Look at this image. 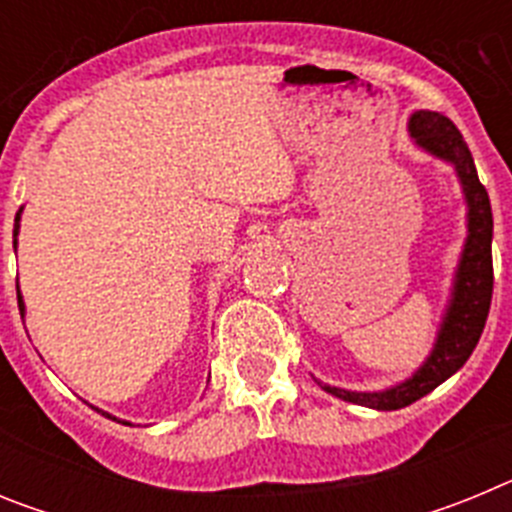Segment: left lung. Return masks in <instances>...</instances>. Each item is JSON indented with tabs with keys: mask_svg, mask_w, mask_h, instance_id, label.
Masks as SVG:
<instances>
[{
	"mask_svg": "<svg viewBox=\"0 0 512 512\" xmlns=\"http://www.w3.org/2000/svg\"><path fill=\"white\" fill-rule=\"evenodd\" d=\"M408 133L420 151L454 166L461 194L467 202V238H464V248H461L459 264H456L449 305L443 310L436 341H433L431 354L418 366V372L392 384L387 390L374 392L343 390V387L318 382L325 392L338 400L372 410L408 408L467 364L482 330H485L492 302V282H495L492 279V207L487 189L479 184L472 151L467 148L454 122L431 110L413 112Z\"/></svg>",
	"mask_w": 512,
	"mask_h": 512,
	"instance_id": "1",
	"label": "left lung"
}]
</instances>
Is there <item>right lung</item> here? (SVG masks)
<instances>
[{
	"mask_svg": "<svg viewBox=\"0 0 512 512\" xmlns=\"http://www.w3.org/2000/svg\"><path fill=\"white\" fill-rule=\"evenodd\" d=\"M20 215H22V207H20V212H17V217H15V248H17V233H20ZM17 302H20V315H25V300H22V295H20V292H17ZM94 410H97V408H94ZM99 413H102V415H107V418H112V420H117V423H125V425H130L128 420H120V418H115V415L104 413V410H99Z\"/></svg>",
	"mask_w": 512,
	"mask_h": 512,
	"instance_id": "1",
	"label": "right lung"
}]
</instances>
